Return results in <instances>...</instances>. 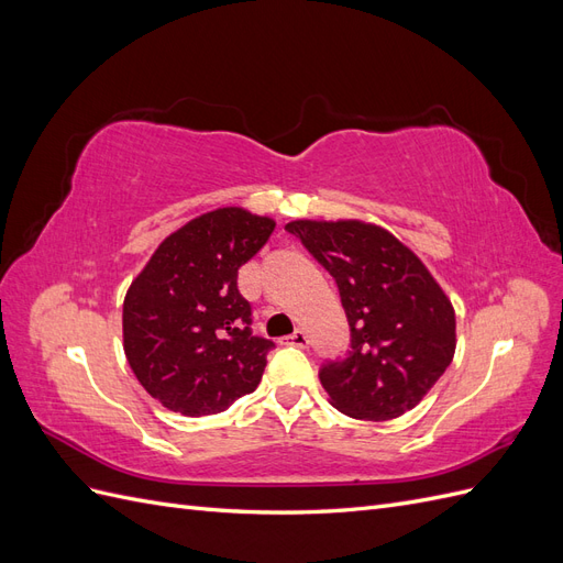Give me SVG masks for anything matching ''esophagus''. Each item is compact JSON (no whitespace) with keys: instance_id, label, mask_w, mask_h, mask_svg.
Here are the masks:
<instances>
[{"instance_id":"1","label":"esophagus","mask_w":563,"mask_h":563,"mask_svg":"<svg viewBox=\"0 0 563 563\" xmlns=\"http://www.w3.org/2000/svg\"><path fill=\"white\" fill-rule=\"evenodd\" d=\"M308 333L305 331H294L291 335H286V338H282V345H296V347H308Z\"/></svg>"}]
</instances>
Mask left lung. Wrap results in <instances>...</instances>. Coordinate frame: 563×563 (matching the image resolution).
<instances>
[{"label": "left lung", "mask_w": 563, "mask_h": 563, "mask_svg": "<svg viewBox=\"0 0 563 563\" xmlns=\"http://www.w3.org/2000/svg\"><path fill=\"white\" fill-rule=\"evenodd\" d=\"M331 272L350 321V350L319 380L340 413L391 420L411 411L455 354V310L444 288L395 234L366 220H291Z\"/></svg>", "instance_id": "obj_1"}]
</instances>
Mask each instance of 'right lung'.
Listing matches in <instances>:
<instances>
[{"instance_id":"obj_1","label":"right lung","mask_w":563,"mask_h":563,"mask_svg":"<svg viewBox=\"0 0 563 563\" xmlns=\"http://www.w3.org/2000/svg\"><path fill=\"white\" fill-rule=\"evenodd\" d=\"M275 230L269 216L223 207L185 223L129 286L124 354L135 378L168 411H225L258 387L275 343L251 333L236 272Z\"/></svg>"}]
</instances>
